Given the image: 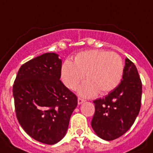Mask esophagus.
<instances>
[{
	"label": "esophagus",
	"mask_w": 153,
	"mask_h": 153,
	"mask_svg": "<svg viewBox=\"0 0 153 153\" xmlns=\"http://www.w3.org/2000/svg\"><path fill=\"white\" fill-rule=\"evenodd\" d=\"M84 102H85L84 100H82V99H81V98H78L77 102H78V104H79V105H81V103H83Z\"/></svg>",
	"instance_id": "obj_1"
}]
</instances>
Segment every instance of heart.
Instances as JSON below:
<instances>
[{
    "mask_svg": "<svg viewBox=\"0 0 153 153\" xmlns=\"http://www.w3.org/2000/svg\"><path fill=\"white\" fill-rule=\"evenodd\" d=\"M121 58L115 52L90 50L79 53L74 63L67 59L61 67V80L66 87L74 90L84 76L87 81L77 88L79 95L90 98L108 93L117 86L123 75Z\"/></svg>",
    "mask_w": 153,
    "mask_h": 153,
    "instance_id": "b5f03b06",
    "label": "heart"
}]
</instances>
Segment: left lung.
Instances as JSON below:
<instances>
[{
  "label": "left lung",
  "mask_w": 153,
  "mask_h": 153,
  "mask_svg": "<svg viewBox=\"0 0 153 153\" xmlns=\"http://www.w3.org/2000/svg\"><path fill=\"white\" fill-rule=\"evenodd\" d=\"M141 97L142 82L139 72L126 58L121 83L104 98L94 101L95 112L91 126L94 133L108 141L123 135L139 115Z\"/></svg>",
  "instance_id": "8db88e82"
}]
</instances>
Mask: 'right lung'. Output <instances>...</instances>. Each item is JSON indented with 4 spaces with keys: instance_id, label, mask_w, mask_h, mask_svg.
Wrapping results in <instances>:
<instances>
[{
    "instance_id": "add662e5",
    "label": "right lung",
    "mask_w": 153,
    "mask_h": 153,
    "mask_svg": "<svg viewBox=\"0 0 153 153\" xmlns=\"http://www.w3.org/2000/svg\"><path fill=\"white\" fill-rule=\"evenodd\" d=\"M62 59L45 53L21 66L13 85L19 123L32 139L54 144L65 136L77 98L60 81Z\"/></svg>"
}]
</instances>
